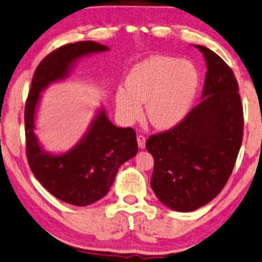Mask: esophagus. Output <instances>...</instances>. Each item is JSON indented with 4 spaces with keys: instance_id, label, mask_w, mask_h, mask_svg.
I'll use <instances>...</instances> for the list:
<instances>
[{
    "instance_id": "34e87169",
    "label": "esophagus",
    "mask_w": 262,
    "mask_h": 262,
    "mask_svg": "<svg viewBox=\"0 0 262 262\" xmlns=\"http://www.w3.org/2000/svg\"><path fill=\"white\" fill-rule=\"evenodd\" d=\"M138 144L140 149H144V147H146V136L144 135H138Z\"/></svg>"
}]
</instances>
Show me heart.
I'll return each instance as SVG.
<instances>
[{
	"mask_svg": "<svg viewBox=\"0 0 262 262\" xmlns=\"http://www.w3.org/2000/svg\"><path fill=\"white\" fill-rule=\"evenodd\" d=\"M199 89V73L192 63L180 58L154 56L132 70L127 89L116 94L119 113L127 121L142 114L152 126L171 128L183 120L193 105Z\"/></svg>",
	"mask_w": 262,
	"mask_h": 262,
	"instance_id": "obj_1",
	"label": "heart"
}]
</instances>
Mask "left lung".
Here are the masks:
<instances>
[{"mask_svg":"<svg viewBox=\"0 0 262 262\" xmlns=\"http://www.w3.org/2000/svg\"><path fill=\"white\" fill-rule=\"evenodd\" d=\"M196 48L207 66L203 100L171 129L146 142L154 157V192L178 212L204 206L221 193L243 142L244 112L234 73L212 50Z\"/></svg>","mask_w":262,"mask_h":262,"instance_id":"8db88e82","label":"left lung"}]
</instances>
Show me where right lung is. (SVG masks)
<instances>
[{"label": "right lung", "instance_id": "right-lung-1", "mask_svg": "<svg viewBox=\"0 0 262 262\" xmlns=\"http://www.w3.org/2000/svg\"><path fill=\"white\" fill-rule=\"evenodd\" d=\"M92 40L77 41L56 49L37 66L24 110L27 159L39 183L68 204L86 206L110 191L118 169L138 152L136 133L130 127L114 126L99 112L86 136L63 155L48 154L37 142L34 120L39 93L52 81L64 79L74 61L82 56L107 51Z\"/></svg>", "mask_w": 262, "mask_h": 262}]
</instances>
